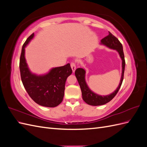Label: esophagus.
<instances>
[{"label":"esophagus","mask_w":147,"mask_h":147,"mask_svg":"<svg viewBox=\"0 0 147 147\" xmlns=\"http://www.w3.org/2000/svg\"><path fill=\"white\" fill-rule=\"evenodd\" d=\"M70 67H71V68H72L73 72L74 73L75 69H76V64H75L74 62H72V63H70Z\"/></svg>","instance_id":"obj_1"}]
</instances>
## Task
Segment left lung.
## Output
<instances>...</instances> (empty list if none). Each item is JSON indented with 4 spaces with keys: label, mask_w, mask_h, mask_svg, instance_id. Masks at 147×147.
Here are the masks:
<instances>
[{
    "label": "left lung",
    "mask_w": 147,
    "mask_h": 147,
    "mask_svg": "<svg viewBox=\"0 0 147 147\" xmlns=\"http://www.w3.org/2000/svg\"><path fill=\"white\" fill-rule=\"evenodd\" d=\"M109 35L106 36L104 38L101 40V43L103 45L107 46V47L116 50L121 57L122 59V74L121 80L118 87L117 88L113 93L107 96H100L93 92L90 90V89L88 88L87 84L85 82V70L83 68H78L76 69L75 72V75L76 76V78L79 83V85L80 86L81 91L82 93V98L83 100L87 103L88 105L97 106L104 105L107 103H108L112 100L113 97L116 96L117 92H118L120 87H121L123 78H124V68H125V60H124V55L123 50L122 44L120 43L118 40V39L115 37L114 35L109 32Z\"/></svg>",
    "instance_id": "obj_1"
}]
</instances>
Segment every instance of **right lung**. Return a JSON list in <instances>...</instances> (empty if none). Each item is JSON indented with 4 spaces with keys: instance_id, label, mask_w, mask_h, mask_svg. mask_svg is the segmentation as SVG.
I'll list each match as a JSON object with an SVG mask.
<instances>
[{
    "instance_id": "right-lung-1",
    "label": "right lung",
    "mask_w": 147,
    "mask_h": 147,
    "mask_svg": "<svg viewBox=\"0 0 147 147\" xmlns=\"http://www.w3.org/2000/svg\"><path fill=\"white\" fill-rule=\"evenodd\" d=\"M34 36V33L27 38L22 47L20 59V70L23 86L35 102L47 107L59 105L64 96L67 78L72 73L70 64L53 68L47 74L36 75L30 72L26 63L25 47Z\"/></svg>"
}]
</instances>
